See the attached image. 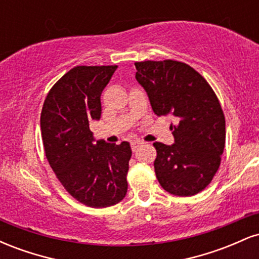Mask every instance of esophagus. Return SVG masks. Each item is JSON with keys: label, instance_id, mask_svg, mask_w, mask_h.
Returning a JSON list of instances; mask_svg holds the SVG:
<instances>
[{"label": "esophagus", "instance_id": "1", "mask_svg": "<svg viewBox=\"0 0 259 259\" xmlns=\"http://www.w3.org/2000/svg\"><path fill=\"white\" fill-rule=\"evenodd\" d=\"M141 144H142V142L139 141V140H136V141H132V150L135 151L136 148H138Z\"/></svg>", "mask_w": 259, "mask_h": 259}]
</instances>
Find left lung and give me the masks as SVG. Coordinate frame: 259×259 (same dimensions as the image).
Returning a JSON list of instances; mask_svg holds the SVG:
<instances>
[{
    "label": "left lung",
    "mask_w": 259,
    "mask_h": 259,
    "mask_svg": "<svg viewBox=\"0 0 259 259\" xmlns=\"http://www.w3.org/2000/svg\"><path fill=\"white\" fill-rule=\"evenodd\" d=\"M136 75L154 114L170 115L174 144L154 142V171L175 196H194L210 183L225 146V118L214 91L194 68L181 62H136Z\"/></svg>",
    "instance_id": "8db88e82"
}]
</instances>
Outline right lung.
I'll use <instances>...</instances> for the list:
<instances>
[{"instance_id": "right-lung-1", "label": "right lung", "mask_w": 259, "mask_h": 259, "mask_svg": "<svg viewBox=\"0 0 259 259\" xmlns=\"http://www.w3.org/2000/svg\"><path fill=\"white\" fill-rule=\"evenodd\" d=\"M117 65L73 68L53 85L44 102L40 126L45 153L64 189L94 208L117 204L127 191L130 144L96 140L91 120H100L101 94Z\"/></svg>"}]
</instances>
